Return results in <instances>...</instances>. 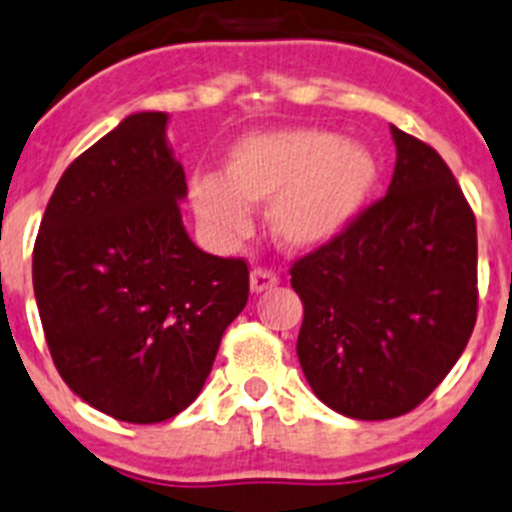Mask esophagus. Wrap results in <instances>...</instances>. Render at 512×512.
<instances>
[{"mask_svg": "<svg viewBox=\"0 0 512 512\" xmlns=\"http://www.w3.org/2000/svg\"><path fill=\"white\" fill-rule=\"evenodd\" d=\"M279 284V276L269 269H253L251 271V291L253 294H264Z\"/></svg>", "mask_w": 512, "mask_h": 512, "instance_id": "1", "label": "esophagus"}]
</instances>
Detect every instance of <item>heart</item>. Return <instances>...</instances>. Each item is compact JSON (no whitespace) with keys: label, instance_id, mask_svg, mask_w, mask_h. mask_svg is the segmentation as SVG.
<instances>
[{"label":"heart","instance_id":"heart-1","mask_svg":"<svg viewBox=\"0 0 512 512\" xmlns=\"http://www.w3.org/2000/svg\"><path fill=\"white\" fill-rule=\"evenodd\" d=\"M379 163L359 140L332 130L251 133L226 155L223 178L193 175L188 196L198 221L223 238L246 236L248 206H271V233L289 251L337 241L372 198Z\"/></svg>","mask_w":512,"mask_h":512}]
</instances>
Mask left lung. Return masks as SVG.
<instances>
[{"mask_svg":"<svg viewBox=\"0 0 512 512\" xmlns=\"http://www.w3.org/2000/svg\"><path fill=\"white\" fill-rule=\"evenodd\" d=\"M392 130L387 196L291 266L299 354L316 397L354 420L415 410L447 377L478 316V228L435 148Z\"/></svg>","mask_w":512,"mask_h":512,"instance_id":"left-lung-1","label":"left lung"}]
</instances>
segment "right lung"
I'll return each instance as SVG.
<instances>
[{"label":"right lung","instance_id":"obj_1","mask_svg":"<svg viewBox=\"0 0 512 512\" xmlns=\"http://www.w3.org/2000/svg\"><path fill=\"white\" fill-rule=\"evenodd\" d=\"M165 113L128 115L62 173L32 253L57 372L87 405L153 425L201 394L248 266L201 251L178 203L186 173Z\"/></svg>","mask_w":512,"mask_h":512}]
</instances>
